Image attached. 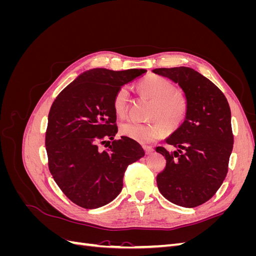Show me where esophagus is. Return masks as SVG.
<instances>
[{
  "label": "esophagus",
  "instance_id": "34e87169",
  "mask_svg": "<svg viewBox=\"0 0 256 256\" xmlns=\"http://www.w3.org/2000/svg\"><path fill=\"white\" fill-rule=\"evenodd\" d=\"M143 148H144V150H145V154H150L154 152V148H152V147H150V146H144Z\"/></svg>",
  "mask_w": 256,
  "mask_h": 256
}]
</instances>
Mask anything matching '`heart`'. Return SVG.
Here are the masks:
<instances>
[{"instance_id":"1","label":"heart","mask_w":256,"mask_h":256,"mask_svg":"<svg viewBox=\"0 0 256 256\" xmlns=\"http://www.w3.org/2000/svg\"><path fill=\"white\" fill-rule=\"evenodd\" d=\"M138 90L152 100L148 120H156V122H122L120 126V134L141 145H150L164 136V126L172 131L182 125L188 113V102L182 92L174 90L171 81L160 76H147L138 84ZM128 98L127 88L122 86L116 90L112 106L118 116L125 115Z\"/></svg>"}]
</instances>
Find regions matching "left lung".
<instances>
[{"label": "left lung", "mask_w": 256, "mask_h": 256, "mask_svg": "<svg viewBox=\"0 0 256 256\" xmlns=\"http://www.w3.org/2000/svg\"><path fill=\"white\" fill-rule=\"evenodd\" d=\"M152 72L178 83L188 102L184 122L166 138L176 150L156 148L166 160L157 175L158 189L173 204L200 206L214 196L228 174L234 144L228 102L210 80L192 68H156Z\"/></svg>", "instance_id": "obj_1"}]
</instances>
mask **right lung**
Masks as SVG:
<instances>
[{"mask_svg":"<svg viewBox=\"0 0 256 256\" xmlns=\"http://www.w3.org/2000/svg\"><path fill=\"white\" fill-rule=\"evenodd\" d=\"M145 69L114 72L94 68L84 72L54 100L46 132L49 170L64 194L80 207L106 205L122 189L129 164L142 158V146L118 134L113 97L124 84ZM113 140L106 151L98 145ZM109 142V141H108Z\"/></svg>","mask_w":256,"mask_h":256,"instance_id":"add662e5","label":"right lung"}]
</instances>
